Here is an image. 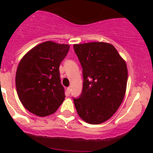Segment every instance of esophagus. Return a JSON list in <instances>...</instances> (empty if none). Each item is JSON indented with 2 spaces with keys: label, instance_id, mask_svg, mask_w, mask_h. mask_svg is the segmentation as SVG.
I'll list each match as a JSON object with an SVG mask.
<instances>
[{
  "label": "esophagus",
  "instance_id": "esophagus-1",
  "mask_svg": "<svg viewBox=\"0 0 153 153\" xmlns=\"http://www.w3.org/2000/svg\"><path fill=\"white\" fill-rule=\"evenodd\" d=\"M70 90H71L70 87H67V95H70Z\"/></svg>",
  "mask_w": 153,
  "mask_h": 153
}]
</instances>
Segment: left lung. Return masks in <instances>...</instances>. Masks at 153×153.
Listing matches in <instances>:
<instances>
[{
	"label": "left lung",
	"instance_id": "8db88e82",
	"mask_svg": "<svg viewBox=\"0 0 153 153\" xmlns=\"http://www.w3.org/2000/svg\"><path fill=\"white\" fill-rule=\"evenodd\" d=\"M83 67L82 94L74 99L79 117L87 123L100 124L111 118L126 90V63L114 46L106 42L74 44Z\"/></svg>",
	"mask_w": 153,
	"mask_h": 153
}]
</instances>
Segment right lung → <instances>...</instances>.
<instances>
[{
  "instance_id": "right-lung-1",
  "label": "right lung",
  "mask_w": 153,
  "mask_h": 153,
  "mask_svg": "<svg viewBox=\"0 0 153 153\" xmlns=\"http://www.w3.org/2000/svg\"><path fill=\"white\" fill-rule=\"evenodd\" d=\"M69 49L68 44L46 41L30 50L19 63L15 77L17 95L31 113L49 116L64 100L59 67Z\"/></svg>"
}]
</instances>
